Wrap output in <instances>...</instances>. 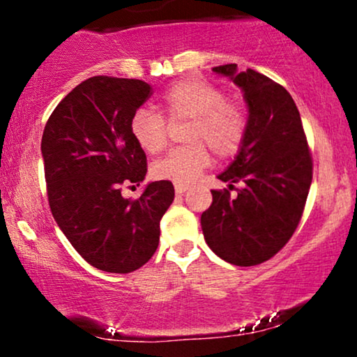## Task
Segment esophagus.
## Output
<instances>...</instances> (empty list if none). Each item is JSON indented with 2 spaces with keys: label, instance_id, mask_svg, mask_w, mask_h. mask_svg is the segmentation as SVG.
Instances as JSON below:
<instances>
[{
  "label": "esophagus",
  "instance_id": "34e87169",
  "mask_svg": "<svg viewBox=\"0 0 357 357\" xmlns=\"http://www.w3.org/2000/svg\"><path fill=\"white\" fill-rule=\"evenodd\" d=\"M188 184H176L174 186V191H176V195H183L184 191H188Z\"/></svg>",
  "mask_w": 357,
  "mask_h": 357
}]
</instances>
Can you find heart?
<instances>
[{"mask_svg": "<svg viewBox=\"0 0 357 357\" xmlns=\"http://www.w3.org/2000/svg\"><path fill=\"white\" fill-rule=\"evenodd\" d=\"M161 105L169 121L190 119L184 132L188 146L173 149L153 165V176L176 184L195 181L208 167L211 154L230 158L240 151L248 129L247 109L227 99L218 85L203 79H184L162 92ZM130 136L147 154H159L167 144V126L161 114L139 109L130 119Z\"/></svg>", "mask_w": 357, "mask_h": 357, "instance_id": "b5f03b06", "label": "heart"}]
</instances>
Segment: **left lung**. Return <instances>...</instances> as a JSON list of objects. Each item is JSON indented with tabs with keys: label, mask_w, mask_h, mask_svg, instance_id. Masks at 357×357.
<instances>
[{
	"label": "left lung",
	"mask_w": 357,
	"mask_h": 357,
	"mask_svg": "<svg viewBox=\"0 0 357 357\" xmlns=\"http://www.w3.org/2000/svg\"><path fill=\"white\" fill-rule=\"evenodd\" d=\"M213 72L243 90L248 129L235 161L218 176L230 190L233 183L243 188L236 198L213 190L202 228L220 258L252 267L280 252L296 231L312 183V155L296 102L280 84L252 68L238 72L236 63Z\"/></svg>",
	"instance_id": "8db88e82"
}]
</instances>
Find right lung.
Returning a JSON list of instances; mask_svg holds the SVG:
<instances>
[{
    "mask_svg": "<svg viewBox=\"0 0 357 357\" xmlns=\"http://www.w3.org/2000/svg\"><path fill=\"white\" fill-rule=\"evenodd\" d=\"M153 89L136 79L92 77L56 105L45 126L42 155L56 225L92 267L129 273L159 245V221L174 199L171 181H154L141 198L122 184L146 178L144 151L130 136V119Z\"/></svg>",
    "mask_w": 357,
    "mask_h": 357,
    "instance_id": "right-lung-1",
    "label": "right lung"
}]
</instances>
